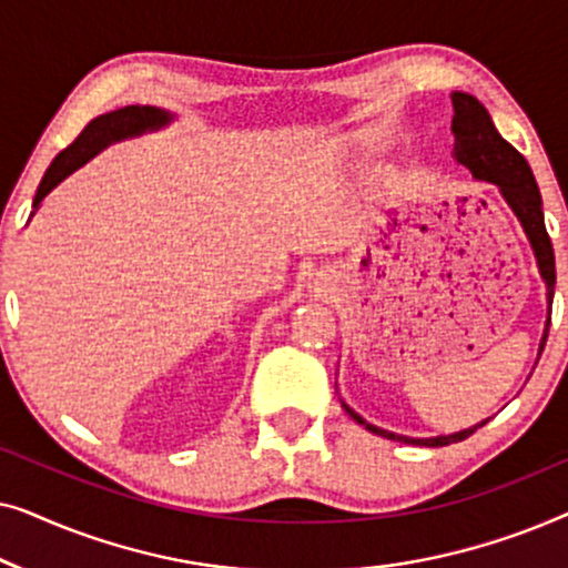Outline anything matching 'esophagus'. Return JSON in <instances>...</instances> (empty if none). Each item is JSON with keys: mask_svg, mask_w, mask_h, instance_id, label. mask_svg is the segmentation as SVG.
I'll use <instances>...</instances> for the list:
<instances>
[{"mask_svg": "<svg viewBox=\"0 0 568 568\" xmlns=\"http://www.w3.org/2000/svg\"><path fill=\"white\" fill-rule=\"evenodd\" d=\"M315 286H317V292H325L331 286V276L323 274V271H317V274H315Z\"/></svg>", "mask_w": 568, "mask_h": 568, "instance_id": "34e87169", "label": "esophagus"}]
</instances>
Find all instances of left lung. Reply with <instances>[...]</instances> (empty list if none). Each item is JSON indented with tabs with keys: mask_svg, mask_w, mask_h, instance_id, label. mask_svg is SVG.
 Segmentation results:
<instances>
[{
	"mask_svg": "<svg viewBox=\"0 0 568 568\" xmlns=\"http://www.w3.org/2000/svg\"><path fill=\"white\" fill-rule=\"evenodd\" d=\"M453 105H455V119H453V134H455V150L453 158L457 165L468 168L470 175L476 181L494 183L499 189L501 199L507 201L511 214L517 216L519 227H523L527 243L532 247L535 263H538L540 278L546 284V302H548V315H546V331H542L538 359L546 346L548 328H550V305H554V290H556V258H554V245L546 232V220H542V199L535 183V175L527 160L496 131L491 115H488L486 105L478 98H473L470 92H453ZM341 406L356 424H362L364 429L377 434V437L393 439V442H406V445H424V447H445L453 442L468 439L473 432L480 429L488 418L478 422L468 429L453 432V434H437V437H406V434L387 432L383 426L369 424L367 418H362L352 406H346L341 400Z\"/></svg>",
	"mask_w": 568,
	"mask_h": 568,
	"instance_id": "obj_1",
	"label": "left lung"
}]
</instances>
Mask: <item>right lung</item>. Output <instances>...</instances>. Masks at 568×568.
<instances>
[{
	"label": "right lung",
	"mask_w": 568,
	"mask_h": 568,
	"mask_svg": "<svg viewBox=\"0 0 568 568\" xmlns=\"http://www.w3.org/2000/svg\"><path fill=\"white\" fill-rule=\"evenodd\" d=\"M175 121V115L170 111H162V108L154 105H126L119 108V111L98 115L92 119L88 126L82 129V134L74 139L72 144L67 146L64 152H59L53 162L45 170L41 185H38L36 199H33V216L41 206V201L49 196V193L57 189V185L80 170L84 162H90L95 154H100L105 146H111L115 142H123V139L131 136H142L146 131H160L170 126Z\"/></svg>",
	"instance_id": "right-lung-1"
}]
</instances>
